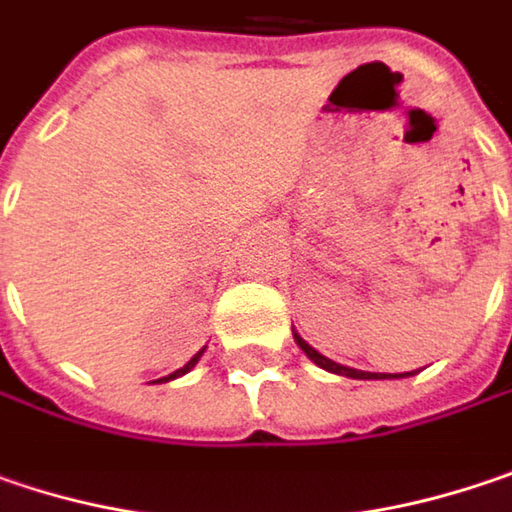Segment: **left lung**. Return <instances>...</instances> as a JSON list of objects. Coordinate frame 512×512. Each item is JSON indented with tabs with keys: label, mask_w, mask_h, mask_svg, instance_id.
<instances>
[{
	"label": "left lung",
	"mask_w": 512,
	"mask_h": 512,
	"mask_svg": "<svg viewBox=\"0 0 512 512\" xmlns=\"http://www.w3.org/2000/svg\"><path fill=\"white\" fill-rule=\"evenodd\" d=\"M294 341H297V347H300L303 352H306V355H309V361H314V364H317L320 370H326V373H335V376L361 379V382H379V379H408V376H414V370H411V373H367V370H355V367L338 364V361H332V358L320 355L317 349L311 347L309 341H303V338H300V332H294Z\"/></svg>",
	"instance_id": "8db88e82"
}]
</instances>
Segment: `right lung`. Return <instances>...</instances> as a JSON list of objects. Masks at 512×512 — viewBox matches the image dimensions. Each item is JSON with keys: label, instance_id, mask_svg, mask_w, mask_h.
<instances>
[{"label": "right lung", "instance_id": "obj_1", "mask_svg": "<svg viewBox=\"0 0 512 512\" xmlns=\"http://www.w3.org/2000/svg\"><path fill=\"white\" fill-rule=\"evenodd\" d=\"M203 349H206V347H203ZM203 349H201V352H195V355H192V358H189V361H186V364H183L180 370H174V373H168V376H163V379H157V382H171V379H180V376H186V373H189V370H192V367H195V364L201 361Z\"/></svg>", "mask_w": 512, "mask_h": 512}]
</instances>
